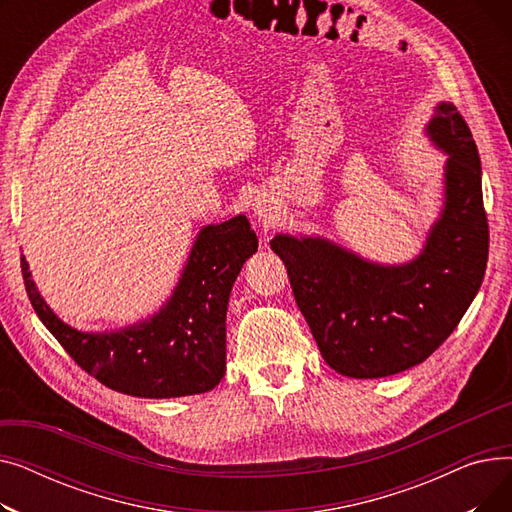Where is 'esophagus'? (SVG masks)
Segmentation results:
<instances>
[{
    "mask_svg": "<svg viewBox=\"0 0 512 512\" xmlns=\"http://www.w3.org/2000/svg\"><path fill=\"white\" fill-rule=\"evenodd\" d=\"M253 213L255 218L261 222V224H274L276 220V207L272 205V201H267L263 197H257L255 203H253Z\"/></svg>",
    "mask_w": 512,
    "mask_h": 512,
    "instance_id": "34e87169",
    "label": "esophagus"
}]
</instances>
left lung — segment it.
<instances>
[{
  "mask_svg": "<svg viewBox=\"0 0 512 512\" xmlns=\"http://www.w3.org/2000/svg\"><path fill=\"white\" fill-rule=\"evenodd\" d=\"M425 134L448 155L444 209L413 261L380 265L319 236L270 240L321 357L346 378L423 363L459 326L486 274L490 230L473 134L450 101L436 105Z\"/></svg>",
  "mask_w": 512,
  "mask_h": 512,
  "instance_id": "1",
  "label": "left lung"
}]
</instances>
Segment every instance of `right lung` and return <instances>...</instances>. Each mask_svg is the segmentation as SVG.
I'll return each instance as SVG.
<instances>
[{
  "instance_id": "right-lung-1",
  "label": "right lung",
  "mask_w": 512,
  "mask_h": 512,
  "mask_svg": "<svg viewBox=\"0 0 512 512\" xmlns=\"http://www.w3.org/2000/svg\"><path fill=\"white\" fill-rule=\"evenodd\" d=\"M255 251L245 215L201 228L166 305L118 332L70 328L43 301L24 257L20 267L35 313L80 369L122 394L176 398L209 392L224 378L230 290Z\"/></svg>"
}]
</instances>
